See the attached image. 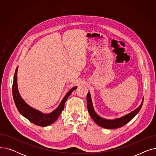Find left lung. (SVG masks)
I'll return each mask as SVG.
<instances>
[{"mask_svg":"<svg viewBox=\"0 0 156 156\" xmlns=\"http://www.w3.org/2000/svg\"><path fill=\"white\" fill-rule=\"evenodd\" d=\"M87 102L88 111L90 116H91L92 119L98 125H99L100 126L106 129H115V128H120L121 126H123L136 115L138 112L140 111V109L142 107L143 102H144V98L142 99L141 104L139 105V107L138 108H136L132 112L127 114L126 115L124 116H122L119 118H116L114 119H107L98 115L94 110L92 99H91V95L90 92H88V94L87 95Z\"/></svg>","mask_w":156,"mask_h":156,"instance_id":"obj_1","label":"left lung"}]
</instances>
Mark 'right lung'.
<instances>
[{
	"mask_svg": "<svg viewBox=\"0 0 156 156\" xmlns=\"http://www.w3.org/2000/svg\"><path fill=\"white\" fill-rule=\"evenodd\" d=\"M18 68V67L16 68L12 84V95L16 106L18 111L22 116L28 119L30 122H33V123L36 125L40 126H47L52 125L60 116V114L64 109L66 101L68 99L70 94L76 89L77 87H74L70 90L66 94V95L64 96L60 104L58 105V107L54 111L48 114H45L31 108V106L27 104L25 101L22 99V97L19 93L17 84Z\"/></svg>",
	"mask_w": 156,
	"mask_h": 156,
	"instance_id": "obj_1",
	"label": "right lung"
}]
</instances>
